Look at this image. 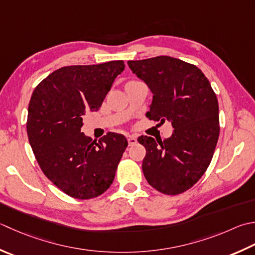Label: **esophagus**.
Wrapping results in <instances>:
<instances>
[{
	"label": "esophagus",
	"instance_id": "obj_1",
	"mask_svg": "<svg viewBox=\"0 0 255 255\" xmlns=\"http://www.w3.org/2000/svg\"><path fill=\"white\" fill-rule=\"evenodd\" d=\"M128 143L129 146H133V144L137 143V139L132 136H128Z\"/></svg>",
	"mask_w": 255,
	"mask_h": 255
}]
</instances>
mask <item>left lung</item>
<instances>
[{
	"label": "left lung",
	"mask_w": 255,
	"mask_h": 255,
	"mask_svg": "<svg viewBox=\"0 0 255 255\" xmlns=\"http://www.w3.org/2000/svg\"><path fill=\"white\" fill-rule=\"evenodd\" d=\"M133 74L150 88L152 103L146 116L169 121L171 137L154 140L140 136L146 148L142 171L159 192L176 196L194 186L210 164L220 125L219 105L210 82L196 65L170 56L128 61Z\"/></svg>",
	"instance_id": "1"
}]
</instances>
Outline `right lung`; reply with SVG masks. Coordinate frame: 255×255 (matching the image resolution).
<instances>
[{"instance_id": "add662e5", "label": "right lung", "mask_w": 255, "mask_h": 255, "mask_svg": "<svg viewBox=\"0 0 255 255\" xmlns=\"http://www.w3.org/2000/svg\"><path fill=\"white\" fill-rule=\"evenodd\" d=\"M124 69L123 61L65 66L33 92L26 123L29 144L45 176L73 198L87 200L106 191L128 146L121 133L108 132L96 142L81 132L85 114L101 108Z\"/></svg>"}]
</instances>
